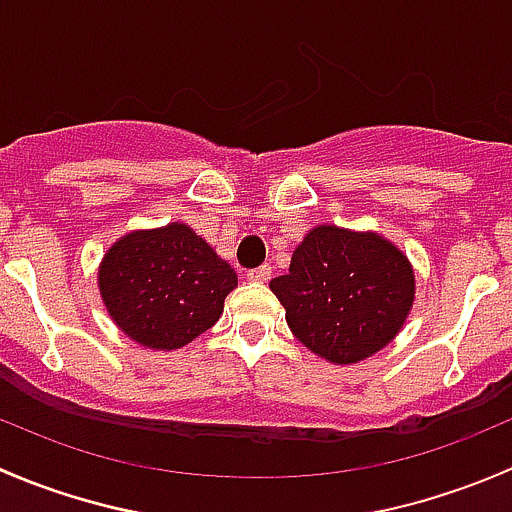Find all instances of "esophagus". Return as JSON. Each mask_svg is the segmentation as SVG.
Instances as JSON below:
<instances>
[{
  "instance_id": "34e87169",
  "label": "esophagus",
  "mask_w": 512,
  "mask_h": 512,
  "mask_svg": "<svg viewBox=\"0 0 512 512\" xmlns=\"http://www.w3.org/2000/svg\"><path fill=\"white\" fill-rule=\"evenodd\" d=\"M272 275V267L270 265H262V267H255V270L247 272V280L250 282H267Z\"/></svg>"
}]
</instances>
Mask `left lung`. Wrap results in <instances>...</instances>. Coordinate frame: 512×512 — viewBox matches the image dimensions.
I'll return each mask as SVG.
<instances>
[{
	"instance_id": "8db88e82",
	"label": "left lung",
	"mask_w": 512,
	"mask_h": 512,
	"mask_svg": "<svg viewBox=\"0 0 512 512\" xmlns=\"http://www.w3.org/2000/svg\"><path fill=\"white\" fill-rule=\"evenodd\" d=\"M270 289L294 337L329 364H359L391 344L416 299L409 257L374 230L317 225Z\"/></svg>"
}]
</instances>
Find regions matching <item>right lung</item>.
Here are the masks:
<instances>
[{"mask_svg":"<svg viewBox=\"0 0 512 512\" xmlns=\"http://www.w3.org/2000/svg\"><path fill=\"white\" fill-rule=\"evenodd\" d=\"M237 275L185 223L131 230L98 265V292L118 329L153 352H175L213 327Z\"/></svg>","mask_w":512,"mask_h":512,"instance_id":"obj_1","label":"right lung"}]
</instances>
